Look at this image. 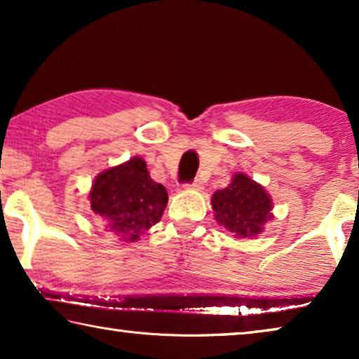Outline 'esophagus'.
<instances>
[{
    "instance_id": "obj_1",
    "label": "esophagus",
    "mask_w": 359,
    "mask_h": 359,
    "mask_svg": "<svg viewBox=\"0 0 359 359\" xmlns=\"http://www.w3.org/2000/svg\"><path fill=\"white\" fill-rule=\"evenodd\" d=\"M187 187L193 188V190H203V182L199 179H194L193 182H190V184H187Z\"/></svg>"
}]
</instances>
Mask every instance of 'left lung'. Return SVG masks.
<instances>
[{
  "mask_svg": "<svg viewBox=\"0 0 359 359\" xmlns=\"http://www.w3.org/2000/svg\"><path fill=\"white\" fill-rule=\"evenodd\" d=\"M212 205L217 222L239 238L259 234L272 217L269 194L245 174H236L226 188L215 191Z\"/></svg>",
  "mask_w": 359,
  "mask_h": 359,
  "instance_id": "8db88e82",
  "label": "left lung"
}]
</instances>
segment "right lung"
I'll list each match as a JSON object with an SVG mask.
<instances>
[{
	"mask_svg": "<svg viewBox=\"0 0 359 359\" xmlns=\"http://www.w3.org/2000/svg\"><path fill=\"white\" fill-rule=\"evenodd\" d=\"M166 204V188L150 179L139 156L101 172L90 191V208L125 242L160 222Z\"/></svg>",
	"mask_w": 359,
	"mask_h": 359,
	"instance_id": "add662e5",
	"label": "right lung"
}]
</instances>
